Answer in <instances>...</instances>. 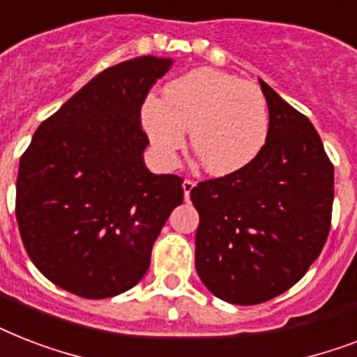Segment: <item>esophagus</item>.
<instances>
[{"mask_svg":"<svg viewBox=\"0 0 357 357\" xmlns=\"http://www.w3.org/2000/svg\"><path fill=\"white\" fill-rule=\"evenodd\" d=\"M195 181L192 179H185L183 181V192H185V200H189V196H190V190L195 189Z\"/></svg>","mask_w":357,"mask_h":357,"instance_id":"esophagus-1","label":"esophagus"}]
</instances>
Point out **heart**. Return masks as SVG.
Returning <instances> with one entry per match:
<instances>
[{"instance_id": "obj_1", "label": "heart", "mask_w": 357, "mask_h": 357, "mask_svg": "<svg viewBox=\"0 0 357 357\" xmlns=\"http://www.w3.org/2000/svg\"><path fill=\"white\" fill-rule=\"evenodd\" d=\"M142 123L162 161H174L190 131L202 167L226 176L248 167L263 150L268 105L254 83L202 68L168 83L162 98H146Z\"/></svg>"}]
</instances>
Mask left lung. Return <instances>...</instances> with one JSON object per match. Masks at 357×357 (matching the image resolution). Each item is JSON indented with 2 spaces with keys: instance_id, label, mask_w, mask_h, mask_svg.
<instances>
[{
  "instance_id": "left-lung-1",
  "label": "left lung",
  "mask_w": 357,
  "mask_h": 357,
  "mask_svg": "<svg viewBox=\"0 0 357 357\" xmlns=\"http://www.w3.org/2000/svg\"><path fill=\"white\" fill-rule=\"evenodd\" d=\"M268 137L248 167L190 190L200 215L196 271L237 305L263 304L302 280L332 224L333 165L307 116L265 81Z\"/></svg>"
}]
</instances>
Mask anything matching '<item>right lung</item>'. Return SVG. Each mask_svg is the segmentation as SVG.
I'll return each mask as SVG.
<instances>
[{"label":"right lung","instance_id":"obj_1","mask_svg":"<svg viewBox=\"0 0 357 357\" xmlns=\"http://www.w3.org/2000/svg\"><path fill=\"white\" fill-rule=\"evenodd\" d=\"M170 59L103 70L38 126L20 159L16 220L31 261L83 298H111L140 282L183 179L151 174L140 126L148 92Z\"/></svg>","mask_w":357,"mask_h":357}]
</instances>
